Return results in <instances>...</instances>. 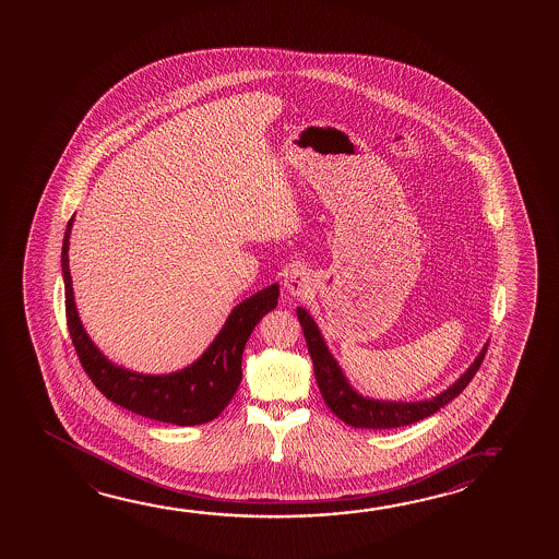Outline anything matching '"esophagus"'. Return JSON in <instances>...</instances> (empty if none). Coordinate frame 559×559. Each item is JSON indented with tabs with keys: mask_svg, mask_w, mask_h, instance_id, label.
I'll list each match as a JSON object with an SVG mask.
<instances>
[{
	"mask_svg": "<svg viewBox=\"0 0 559 559\" xmlns=\"http://www.w3.org/2000/svg\"><path fill=\"white\" fill-rule=\"evenodd\" d=\"M284 288L294 298H306L310 293V276L304 269H293L284 276Z\"/></svg>",
	"mask_w": 559,
	"mask_h": 559,
	"instance_id": "34e87169",
	"label": "esophagus"
}]
</instances>
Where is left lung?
<instances>
[{"label": "left lung", "instance_id": "left-lung-1", "mask_svg": "<svg viewBox=\"0 0 559 559\" xmlns=\"http://www.w3.org/2000/svg\"><path fill=\"white\" fill-rule=\"evenodd\" d=\"M296 316L302 325L304 337H306L308 350L313 360V372H316V380L320 385L321 397L325 400L328 407L337 415L341 421L347 423L355 429H395V427H405V425L421 421L432 413L439 412L440 407H444L447 403L462 394V390L472 382V378L476 376L484 362L487 345H489V343H485L481 353L477 355L476 360L469 365L466 372L460 376L454 384L435 397L421 400V402H382V400L365 397V395L358 394L357 390H353V385L348 384L337 360L333 358L325 341L321 337V331L318 330L316 321L311 320L310 313L304 308H298Z\"/></svg>", "mask_w": 559, "mask_h": 559}]
</instances>
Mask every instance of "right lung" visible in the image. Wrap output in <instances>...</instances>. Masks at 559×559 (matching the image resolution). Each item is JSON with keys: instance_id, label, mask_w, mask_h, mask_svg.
<instances>
[{"instance_id": "obj_1", "label": "right lung", "mask_w": 559, "mask_h": 559, "mask_svg": "<svg viewBox=\"0 0 559 559\" xmlns=\"http://www.w3.org/2000/svg\"><path fill=\"white\" fill-rule=\"evenodd\" d=\"M72 226L74 218H70L66 226L62 243L66 321L78 358L95 388L110 402L154 421L187 427L216 419L231 402L241 382V355L251 331L278 304V284H271L238 304L211 347L189 367L171 374H138L112 365L83 330L68 263Z\"/></svg>"}]
</instances>
